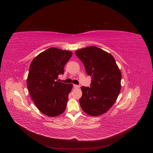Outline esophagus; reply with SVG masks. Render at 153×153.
Here are the masks:
<instances>
[{"instance_id":"obj_1","label":"esophagus","mask_w":153,"mask_h":153,"mask_svg":"<svg viewBox=\"0 0 153 153\" xmlns=\"http://www.w3.org/2000/svg\"><path fill=\"white\" fill-rule=\"evenodd\" d=\"M73 87L74 88H80V86H79V85H78L74 84V85H73Z\"/></svg>"}]
</instances>
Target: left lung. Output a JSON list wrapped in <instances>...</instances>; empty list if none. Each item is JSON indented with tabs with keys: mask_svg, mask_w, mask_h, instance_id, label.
<instances>
[{
	"mask_svg": "<svg viewBox=\"0 0 153 153\" xmlns=\"http://www.w3.org/2000/svg\"><path fill=\"white\" fill-rule=\"evenodd\" d=\"M75 54L92 79L91 87H81L80 106L89 115H101L117 100L121 89V72L114 57L97 47L80 49Z\"/></svg>",
	"mask_w": 153,
	"mask_h": 153,
	"instance_id": "8db88e82",
	"label": "left lung"
}]
</instances>
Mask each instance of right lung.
<instances>
[{
  "label": "right lung",
  "mask_w": 153,
  "mask_h": 153,
  "mask_svg": "<svg viewBox=\"0 0 153 153\" xmlns=\"http://www.w3.org/2000/svg\"><path fill=\"white\" fill-rule=\"evenodd\" d=\"M72 52L51 48L39 54L30 65L27 87L36 107L49 117L62 114L66 109L72 84L58 82Z\"/></svg>",
  "instance_id": "add662e5"
}]
</instances>
